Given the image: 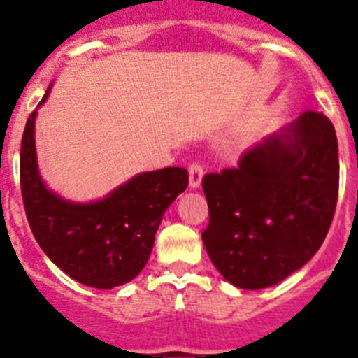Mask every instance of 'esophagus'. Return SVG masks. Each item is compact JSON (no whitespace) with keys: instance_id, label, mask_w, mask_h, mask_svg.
Segmentation results:
<instances>
[{"instance_id":"esophagus-1","label":"esophagus","mask_w":358,"mask_h":358,"mask_svg":"<svg viewBox=\"0 0 358 358\" xmlns=\"http://www.w3.org/2000/svg\"><path fill=\"white\" fill-rule=\"evenodd\" d=\"M188 176H189V186L192 188H199L202 182V176H204V169H202V164L201 163H192L188 166Z\"/></svg>"}]
</instances>
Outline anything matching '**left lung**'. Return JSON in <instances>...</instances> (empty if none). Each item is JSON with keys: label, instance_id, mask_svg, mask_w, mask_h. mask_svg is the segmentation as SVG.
I'll return each instance as SVG.
<instances>
[{"label": "left lung", "instance_id": "8db88e82", "mask_svg": "<svg viewBox=\"0 0 358 358\" xmlns=\"http://www.w3.org/2000/svg\"><path fill=\"white\" fill-rule=\"evenodd\" d=\"M210 260L238 289L273 287L301 268L327 238L339 195L337 136L305 110L245 150L236 169L206 173Z\"/></svg>", "mask_w": 358, "mask_h": 358}]
</instances>
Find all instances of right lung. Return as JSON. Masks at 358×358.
<instances>
[{"label": "right lung", "instance_id": "add662e5", "mask_svg": "<svg viewBox=\"0 0 358 358\" xmlns=\"http://www.w3.org/2000/svg\"><path fill=\"white\" fill-rule=\"evenodd\" d=\"M50 87L39 106L48 98ZM36 116L21 140V194L28 224L46 256L82 285L113 289L134 280L150 258L166 208L188 186L179 166L138 173L100 201L69 202L46 188L37 169Z\"/></svg>", "mask_w": 358, "mask_h": 358}]
</instances>
